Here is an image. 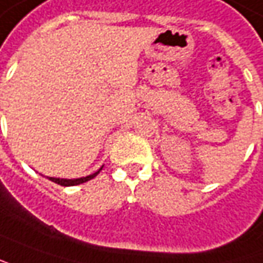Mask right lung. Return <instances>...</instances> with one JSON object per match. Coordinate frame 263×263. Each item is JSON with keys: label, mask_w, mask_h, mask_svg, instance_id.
<instances>
[{"label": "right lung", "mask_w": 263, "mask_h": 263, "mask_svg": "<svg viewBox=\"0 0 263 263\" xmlns=\"http://www.w3.org/2000/svg\"><path fill=\"white\" fill-rule=\"evenodd\" d=\"M102 168H103V167H101L98 171H95L93 174H89V176L86 177H80V178H56V177H47V178L51 180L53 183L60 184V185H64V187H70V185H78V184L86 183L89 180H92L93 177H96L99 174V171H101Z\"/></svg>", "instance_id": "right-lung-1"}]
</instances>
